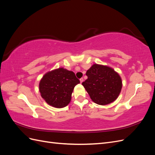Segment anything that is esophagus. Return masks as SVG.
Returning <instances> with one entry per match:
<instances>
[{
    "instance_id": "obj_1",
    "label": "esophagus",
    "mask_w": 155,
    "mask_h": 155,
    "mask_svg": "<svg viewBox=\"0 0 155 155\" xmlns=\"http://www.w3.org/2000/svg\"><path fill=\"white\" fill-rule=\"evenodd\" d=\"M79 80H80L81 83H83V78H81L80 79H79Z\"/></svg>"
}]
</instances>
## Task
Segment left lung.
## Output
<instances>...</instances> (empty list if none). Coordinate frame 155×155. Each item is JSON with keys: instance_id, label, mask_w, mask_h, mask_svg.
<instances>
[{"instance_id": "8db88e82", "label": "left lung", "mask_w": 155, "mask_h": 155, "mask_svg": "<svg viewBox=\"0 0 155 155\" xmlns=\"http://www.w3.org/2000/svg\"><path fill=\"white\" fill-rule=\"evenodd\" d=\"M88 79L82 83L96 104L105 105L114 101L120 95L122 81L118 72L106 65L94 64L86 73Z\"/></svg>"}]
</instances>
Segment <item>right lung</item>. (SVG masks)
<instances>
[{
  "mask_svg": "<svg viewBox=\"0 0 155 155\" xmlns=\"http://www.w3.org/2000/svg\"><path fill=\"white\" fill-rule=\"evenodd\" d=\"M80 83L72 72L59 68L46 73L39 82L41 97L51 106L63 108L71 101L74 87Z\"/></svg>",
  "mask_w": 155,
  "mask_h": 155,
  "instance_id": "obj_1",
  "label": "right lung"
}]
</instances>
